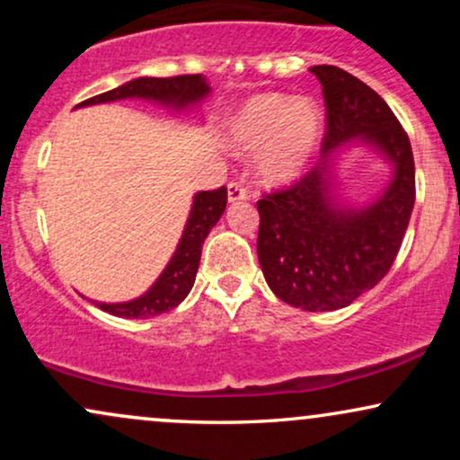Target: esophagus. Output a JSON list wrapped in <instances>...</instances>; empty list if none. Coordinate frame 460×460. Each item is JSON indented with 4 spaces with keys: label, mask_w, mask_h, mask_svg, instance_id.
Wrapping results in <instances>:
<instances>
[{
    "label": "esophagus",
    "mask_w": 460,
    "mask_h": 460,
    "mask_svg": "<svg viewBox=\"0 0 460 460\" xmlns=\"http://www.w3.org/2000/svg\"><path fill=\"white\" fill-rule=\"evenodd\" d=\"M226 199H229V203H237V200H246L248 192L240 183H229L226 186Z\"/></svg>",
    "instance_id": "34e87169"
}]
</instances>
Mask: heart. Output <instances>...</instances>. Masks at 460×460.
Here are the masks:
<instances>
[{
    "label": "heart",
    "instance_id": "obj_1",
    "mask_svg": "<svg viewBox=\"0 0 460 460\" xmlns=\"http://www.w3.org/2000/svg\"><path fill=\"white\" fill-rule=\"evenodd\" d=\"M324 116L314 99L268 93L248 99L226 123L235 153H255V172L266 186H289L305 175L320 149Z\"/></svg>",
    "mask_w": 460,
    "mask_h": 460
}]
</instances>
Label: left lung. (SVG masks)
<instances>
[{"mask_svg":"<svg viewBox=\"0 0 460 460\" xmlns=\"http://www.w3.org/2000/svg\"><path fill=\"white\" fill-rule=\"evenodd\" d=\"M326 103L322 160L307 177L257 203V257L283 303L305 311L348 307L389 272L415 203L409 136L389 105L344 68L318 65ZM346 146H367L393 168L388 186L366 206L336 194L334 160Z\"/></svg>","mask_w":460,"mask_h":460,"instance_id":"obj_1","label":"left lung"}]
</instances>
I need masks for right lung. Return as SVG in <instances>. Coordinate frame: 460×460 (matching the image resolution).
<instances>
[{
	"instance_id": "obj_1",
	"label": "right lung",
	"mask_w": 460,
	"mask_h": 460,
	"mask_svg": "<svg viewBox=\"0 0 460 460\" xmlns=\"http://www.w3.org/2000/svg\"><path fill=\"white\" fill-rule=\"evenodd\" d=\"M212 93L208 79L203 75H177V77H136L129 82L120 84L112 91L97 94V97L82 102V105H97L120 102V99H142L164 105L168 112H192L205 97ZM226 208V188L209 190V192H197L192 197V208H190L186 226L179 237V244L172 252L171 261L166 263L155 283L140 294L138 298L125 300V303H99L93 300L99 309L108 311L116 318H151L160 315L164 311L175 309L192 289L194 279H197L200 251H203L205 237L209 235L212 226L218 223L220 216Z\"/></svg>"
}]
</instances>
